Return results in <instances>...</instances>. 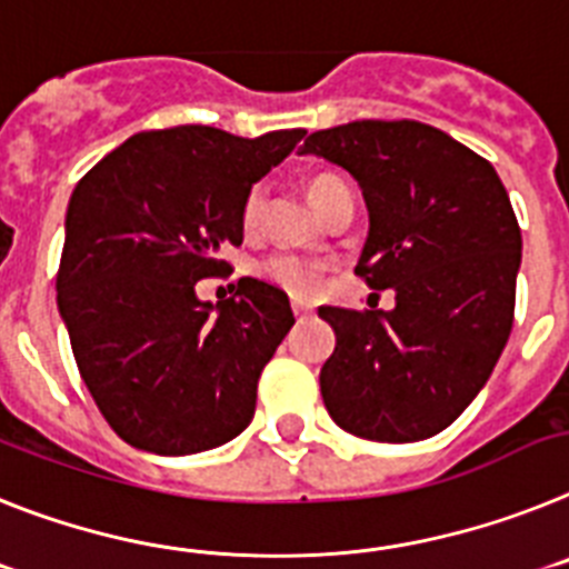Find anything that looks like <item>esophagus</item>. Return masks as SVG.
Segmentation results:
<instances>
[{
    "label": "esophagus",
    "mask_w": 569,
    "mask_h": 569,
    "mask_svg": "<svg viewBox=\"0 0 569 569\" xmlns=\"http://www.w3.org/2000/svg\"><path fill=\"white\" fill-rule=\"evenodd\" d=\"M291 312H295V318L298 320H306L309 315H312V306L303 303V300H295V303H291Z\"/></svg>",
    "instance_id": "esophagus-1"
}]
</instances>
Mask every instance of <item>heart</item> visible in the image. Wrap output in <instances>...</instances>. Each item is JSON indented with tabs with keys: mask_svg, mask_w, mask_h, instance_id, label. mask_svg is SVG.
<instances>
[{
	"mask_svg": "<svg viewBox=\"0 0 569 569\" xmlns=\"http://www.w3.org/2000/svg\"><path fill=\"white\" fill-rule=\"evenodd\" d=\"M309 191V200L315 202V209H323L326 202L332 200L335 194L340 191H349L343 180L338 174H315L306 186ZM263 209H266V191L260 186L246 194L243 200V211H240V220H243L246 231H254L263 220ZM263 274L271 280L274 286H280L283 291L295 295V298H309L315 291L320 289V266L315 260H306V257L298 254H274L269 257L263 263Z\"/></svg>",
	"mask_w": 569,
	"mask_h": 569,
	"instance_id": "b5f03b06",
	"label": "heart"
}]
</instances>
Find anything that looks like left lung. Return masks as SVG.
Returning <instances> with one entry per match:
<instances>
[{
	"label": "left lung",
	"mask_w": 569,
	"mask_h": 569,
	"mask_svg": "<svg viewBox=\"0 0 569 569\" xmlns=\"http://www.w3.org/2000/svg\"><path fill=\"white\" fill-rule=\"evenodd\" d=\"M300 154L358 180L369 237L355 266L395 309H335L320 369L332 421L367 441L432 438L490 380L512 329L521 229L496 168L415 120H360L306 137Z\"/></svg>",
	"instance_id": "1"
}]
</instances>
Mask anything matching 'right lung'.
Returning <instances> with one entry per match:
<instances>
[{
	"mask_svg": "<svg viewBox=\"0 0 569 569\" xmlns=\"http://www.w3.org/2000/svg\"><path fill=\"white\" fill-rule=\"evenodd\" d=\"M303 128L234 137L177 126L128 137L73 189L57 306L88 392L122 441L157 456L223 447L254 418L257 378L295 323L278 286L229 271L243 200L291 154Z\"/></svg>",
	"mask_w": 569,
	"mask_h": 569,
	"instance_id": "obj_1",
	"label": "right lung"
}]
</instances>
